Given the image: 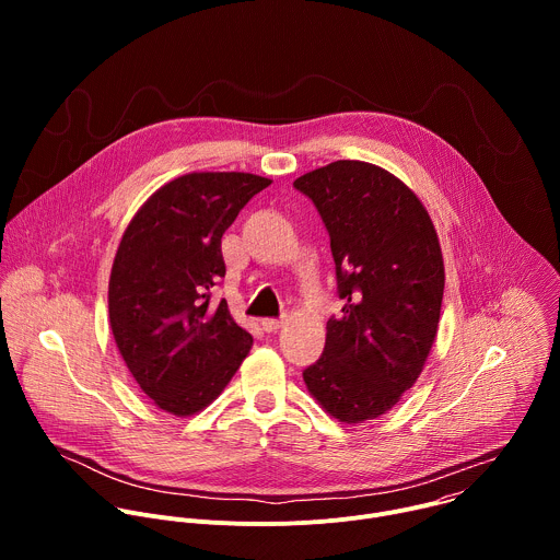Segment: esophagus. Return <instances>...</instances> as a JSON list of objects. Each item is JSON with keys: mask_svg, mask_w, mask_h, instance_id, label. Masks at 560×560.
Returning <instances> with one entry per match:
<instances>
[{"mask_svg": "<svg viewBox=\"0 0 560 560\" xmlns=\"http://www.w3.org/2000/svg\"><path fill=\"white\" fill-rule=\"evenodd\" d=\"M283 318H264L261 322V328L266 330V332H277V330H281L283 328Z\"/></svg>", "mask_w": 560, "mask_h": 560, "instance_id": "34e87169", "label": "esophagus"}]
</instances>
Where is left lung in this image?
Returning a JSON list of instances; mask_svg holds the SVG:
<instances>
[{"label": "left lung", "instance_id": "1", "mask_svg": "<svg viewBox=\"0 0 560 560\" xmlns=\"http://www.w3.org/2000/svg\"><path fill=\"white\" fill-rule=\"evenodd\" d=\"M294 188L330 232L346 301L303 381L330 417L363 423L392 410L423 372L445 288L439 236L421 199L374 164L341 159Z\"/></svg>", "mask_w": 560, "mask_h": 560}]
</instances>
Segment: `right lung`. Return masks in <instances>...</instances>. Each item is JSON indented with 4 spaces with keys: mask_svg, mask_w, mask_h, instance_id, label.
Returning <instances> with one entry per match:
<instances>
[{
    "mask_svg": "<svg viewBox=\"0 0 560 560\" xmlns=\"http://www.w3.org/2000/svg\"><path fill=\"white\" fill-rule=\"evenodd\" d=\"M272 182L250 173H188L152 192L130 219L108 281L119 354L154 406L175 417L208 408L253 348L225 299L221 236Z\"/></svg>",
    "mask_w": 560,
    "mask_h": 560,
    "instance_id": "right-lung-1",
    "label": "right lung"
}]
</instances>
